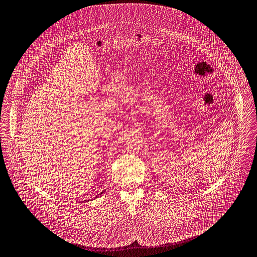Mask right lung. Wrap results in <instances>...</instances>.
Returning <instances> with one entry per match:
<instances>
[{"mask_svg":"<svg viewBox=\"0 0 257 257\" xmlns=\"http://www.w3.org/2000/svg\"><path fill=\"white\" fill-rule=\"evenodd\" d=\"M101 194H103V192H101V193H100V194H98V196H99V195H101ZM98 196H96V197H95V198H97V197H98Z\"/></svg>","mask_w":257,"mask_h":257,"instance_id":"1","label":"right lung"}]
</instances>
